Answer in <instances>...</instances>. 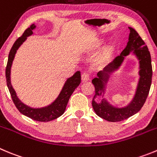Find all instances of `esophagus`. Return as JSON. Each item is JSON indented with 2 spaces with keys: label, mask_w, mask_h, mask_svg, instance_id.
I'll use <instances>...</instances> for the list:
<instances>
[{
  "label": "esophagus",
  "mask_w": 157,
  "mask_h": 157,
  "mask_svg": "<svg viewBox=\"0 0 157 157\" xmlns=\"http://www.w3.org/2000/svg\"><path fill=\"white\" fill-rule=\"evenodd\" d=\"M81 80L83 82L88 81L90 80V75L87 73H83L81 75Z\"/></svg>",
  "instance_id": "1"
}]
</instances>
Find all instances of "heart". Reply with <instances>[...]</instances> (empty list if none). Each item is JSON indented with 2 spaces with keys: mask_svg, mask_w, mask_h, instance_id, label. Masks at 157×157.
Wrapping results in <instances>:
<instances>
[{
  "mask_svg": "<svg viewBox=\"0 0 157 157\" xmlns=\"http://www.w3.org/2000/svg\"><path fill=\"white\" fill-rule=\"evenodd\" d=\"M101 45V41H98V42H95L94 47L96 49V48L100 47ZM112 52H113V48H112V46H108V47L105 48V49L102 51L101 53L99 55L98 59V63L104 64L106 63L107 62H108V60H109L111 56H112Z\"/></svg>",
  "mask_w": 157,
  "mask_h": 157,
  "instance_id": "1",
  "label": "heart"
}]
</instances>
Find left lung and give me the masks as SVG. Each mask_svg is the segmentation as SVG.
Instances as JSON below:
<instances>
[{
	"label": "left lung",
	"mask_w": 157,
	"mask_h": 157,
	"mask_svg": "<svg viewBox=\"0 0 157 157\" xmlns=\"http://www.w3.org/2000/svg\"><path fill=\"white\" fill-rule=\"evenodd\" d=\"M128 29L130 30L128 42L125 49L111 63L105 67L102 71L98 73V77L92 80V83L95 87V95L92 101L94 111L99 117L108 121L114 122L122 121L137 113L146 102L151 86L153 70L151 56L148 50L147 45L134 29L131 27H128ZM131 52L138 59L140 63V79L136 94L132 101L123 108L114 107L105 99L98 103L95 102L94 99L97 96L103 97L104 96L106 84L109 75L121 66L124 57L129 55Z\"/></svg>",
	"instance_id": "1"
}]
</instances>
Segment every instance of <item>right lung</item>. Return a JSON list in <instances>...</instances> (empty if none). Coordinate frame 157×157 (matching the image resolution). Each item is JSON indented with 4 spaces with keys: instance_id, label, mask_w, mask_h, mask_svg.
<instances>
[{
    "instance_id": "obj_1",
    "label": "right lung",
    "mask_w": 157,
    "mask_h": 157,
    "mask_svg": "<svg viewBox=\"0 0 157 157\" xmlns=\"http://www.w3.org/2000/svg\"><path fill=\"white\" fill-rule=\"evenodd\" d=\"M36 26L35 25V24H32L30 27L28 28L24 32L22 36L15 41L13 46L11 47L9 55H8V63H7V67H6L5 70L6 81H7V85H8V90L11 94L13 102L19 112L25 116L33 120H36V121H49L59 118L64 113L70 96L74 93V90L80 85L81 77H80V72L77 71L71 77L67 79L60 93L57 97V98L48 106L40 108H31V107L25 105L23 102L19 100L16 94L15 90H14L12 85H11V68L17 50L21 46V44L26 40L27 37L33 34L32 30L36 29Z\"/></svg>"
}]
</instances>
